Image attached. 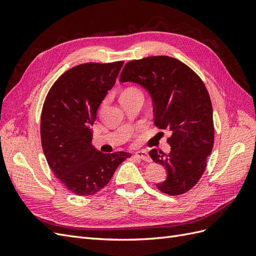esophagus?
<instances>
[{"instance_id":"34e87169","label":"esophagus","mask_w":256,"mask_h":256,"mask_svg":"<svg viewBox=\"0 0 256 256\" xmlns=\"http://www.w3.org/2000/svg\"><path fill=\"white\" fill-rule=\"evenodd\" d=\"M134 157L138 158V159H140V160L146 161V162H150V156H148V154H147V152H144V150L138 152L134 154Z\"/></svg>"}]
</instances>
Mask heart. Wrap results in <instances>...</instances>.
<instances>
[{
  "label": "heart",
  "mask_w": 256,
  "mask_h": 256,
  "mask_svg": "<svg viewBox=\"0 0 256 256\" xmlns=\"http://www.w3.org/2000/svg\"><path fill=\"white\" fill-rule=\"evenodd\" d=\"M134 94H142V92L136 90V88H127L122 92V96H128V95H134Z\"/></svg>",
  "instance_id": "heart-1"
}]
</instances>
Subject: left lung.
<instances>
[{
	"mask_svg": "<svg viewBox=\"0 0 256 256\" xmlns=\"http://www.w3.org/2000/svg\"><path fill=\"white\" fill-rule=\"evenodd\" d=\"M120 82H134L148 90L154 125L172 134L168 138L171 152H150L168 171L157 188L168 196L188 192L205 172L214 141L212 100L203 80L180 60L158 56L128 62Z\"/></svg>",
	"mask_w": 256,
	"mask_h": 256,
	"instance_id": "1",
	"label": "left lung"
}]
</instances>
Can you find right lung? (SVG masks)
I'll return each mask as SVG.
<instances>
[{
    "label": "right lung",
    "mask_w": 256,
    "mask_h": 256,
    "mask_svg": "<svg viewBox=\"0 0 256 256\" xmlns=\"http://www.w3.org/2000/svg\"><path fill=\"white\" fill-rule=\"evenodd\" d=\"M124 60L85 63L53 83L40 118L44 154L52 172L72 193L92 196L104 188L129 152L102 154L92 145L90 125L118 78Z\"/></svg>",
    "instance_id": "obj_1"
}]
</instances>
